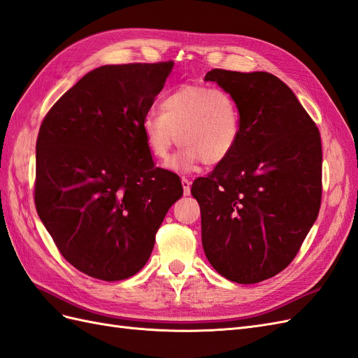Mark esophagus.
Instances as JSON below:
<instances>
[{
  "instance_id": "esophagus-1",
  "label": "esophagus",
  "mask_w": 358,
  "mask_h": 358,
  "mask_svg": "<svg viewBox=\"0 0 358 358\" xmlns=\"http://www.w3.org/2000/svg\"><path fill=\"white\" fill-rule=\"evenodd\" d=\"M190 185L192 182L187 180V178H181V186H182V194H185V196L190 195Z\"/></svg>"
}]
</instances>
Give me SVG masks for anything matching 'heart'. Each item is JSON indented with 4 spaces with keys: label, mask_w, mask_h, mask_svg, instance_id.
<instances>
[{
    "label": "heart",
    "mask_w": 358,
    "mask_h": 358,
    "mask_svg": "<svg viewBox=\"0 0 358 358\" xmlns=\"http://www.w3.org/2000/svg\"><path fill=\"white\" fill-rule=\"evenodd\" d=\"M141 130L150 154L166 160L176 143L185 145L166 166L182 172L196 164L225 162L242 136V113L237 99L224 89L182 85L160 103V113L148 112Z\"/></svg>",
    "instance_id": "heart-1"
}]
</instances>
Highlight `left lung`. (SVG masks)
Here are the masks:
<instances>
[{
  "instance_id": "1",
  "label": "left lung",
  "mask_w": 358,
  "mask_h": 358,
  "mask_svg": "<svg viewBox=\"0 0 358 358\" xmlns=\"http://www.w3.org/2000/svg\"><path fill=\"white\" fill-rule=\"evenodd\" d=\"M204 81L241 106L236 150L192 185L210 264L227 280L254 284L295 259L322 195V145L296 95L269 72L213 69Z\"/></svg>"
}]
</instances>
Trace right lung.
<instances>
[{
  "instance_id": "1",
  "label": "right lung",
  "mask_w": 358,
  "mask_h": 358,
  "mask_svg": "<svg viewBox=\"0 0 358 358\" xmlns=\"http://www.w3.org/2000/svg\"><path fill=\"white\" fill-rule=\"evenodd\" d=\"M172 68L173 62L96 68L41 125L36 210L63 257L94 278L139 272L182 195L176 173L154 166L141 130Z\"/></svg>"
}]
</instances>
